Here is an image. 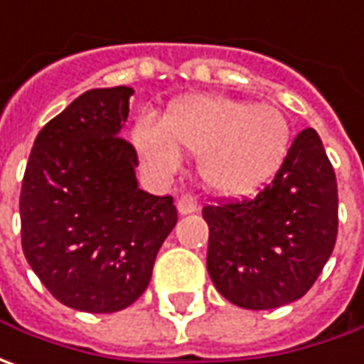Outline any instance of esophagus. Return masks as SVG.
I'll return each mask as SVG.
<instances>
[{"label":"esophagus","instance_id":"obj_1","mask_svg":"<svg viewBox=\"0 0 364 364\" xmlns=\"http://www.w3.org/2000/svg\"><path fill=\"white\" fill-rule=\"evenodd\" d=\"M197 207H199V203H197V197L193 193H183L177 199V209H179V213H183V215L193 213V211H197Z\"/></svg>","mask_w":364,"mask_h":364}]
</instances>
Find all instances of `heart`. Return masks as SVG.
<instances>
[{
  "instance_id": "heart-1",
  "label": "heart",
  "mask_w": 364,
  "mask_h": 364,
  "mask_svg": "<svg viewBox=\"0 0 364 364\" xmlns=\"http://www.w3.org/2000/svg\"><path fill=\"white\" fill-rule=\"evenodd\" d=\"M292 141L280 108L250 105L225 96H191L161 120H143L134 143L144 163L173 173L181 151L199 153L197 169L209 189L221 195L254 193L282 167Z\"/></svg>"
}]
</instances>
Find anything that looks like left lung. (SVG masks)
Returning a JSON list of instances; mask_svg holds the SVG:
<instances>
[{
	"label": "left lung",
	"instance_id": "left-lung-1",
	"mask_svg": "<svg viewBox=\"0 0 364 364\" xmlns=\"http://www.w3.org/2000/svg\"><path fill=\"white\" fill-rule=\"evenodd\" d=\"M207 272L232 304L269 310L306 294L338 233V189L318 132L296 134L282 167L254 197L203 207Z\"/></svg>",
	"mask_w": 364,
	"mask_h": 364
}]
</instances>
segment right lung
Segmentation results:
<instances>
[{
    "instance_id": "right-lung-1",
    "label": "right lung",
    "mask_w": 364,
    "mask_h": 364,
    "mask_svg": "<svg viewBox=\"0 0 364 364\" xmlns=\"http://www.w3.org/2000/svg\"><path fill=\"white\" fill-rule=\"evenodd\" d=\"M132 88L78 96L36 136L26 165L21 247L62 304L92 314L131 306L177 223L171 195L139 189L136 151L120 129Z\"/></svg>"
}]
</instances>
